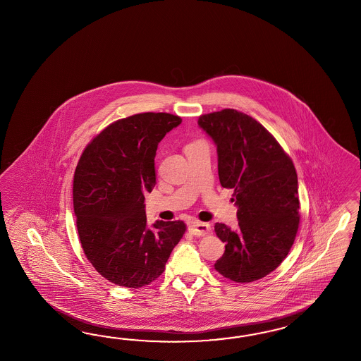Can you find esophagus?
I'll return each mask as SVG.
<instances>
[{"label":"esophagus","instance_id":"obj_1","mask_svg":"<svg viewBox=\"0 0 361 361\" xmlns=\"http://www.w3.org/2000/svg\"><path fill=\"white\" fill-rule=\"evenodd\" d=\"M189 231L195 235V236H204L207 233H210L212 227L207 223H202V221H194L193 224L189 226Z\"/></svg>","mask_w":361,"mask_h":361}]
</instances>
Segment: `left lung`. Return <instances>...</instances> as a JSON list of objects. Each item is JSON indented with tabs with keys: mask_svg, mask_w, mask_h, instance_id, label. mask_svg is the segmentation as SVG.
Masks as SVG:
<instances>
[{
	"mask_svg": "<svg viewBox=\"0 0 361 361\" xmlns=\"http://www.w3.org/2000/svg\"><path fill=\"white\" fill-rule=\"evenodd\" d=\"M198 125L216 145L220 184L235 190L238 206V229L215 224L226 243L215 270L238 283L258 281L283 262L296 238V169L273 135L243 112L221 109L201 116Z\"/></svg>",
	"mask_w": 361,
	"mask_h": 361,
	"instance_id": "left-lung-1",
	"label": "left lung"
}]
</instances>
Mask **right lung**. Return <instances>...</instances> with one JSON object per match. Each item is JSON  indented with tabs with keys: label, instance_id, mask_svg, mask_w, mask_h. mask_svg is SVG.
<instances>
[{
	"label": "right lung",
	"instance_id": "obj_1",
	"mask_svg": "<svg viewBox=\"0 0 361 361\" xmlns=\"http://www.w3.org/2000/svg\"><path fill=\"white\" fill-rule=\"evenodd\" d=\"M181 117L146 112L117 120L82 152L73 181L80 244L106 281L140 288L159 278L186 231L181 220L147 226L145 194L157 184L159 142Z\"/></svg>",
	"mask_w": 361,
	"mask_h": 361
}]
</instances>
